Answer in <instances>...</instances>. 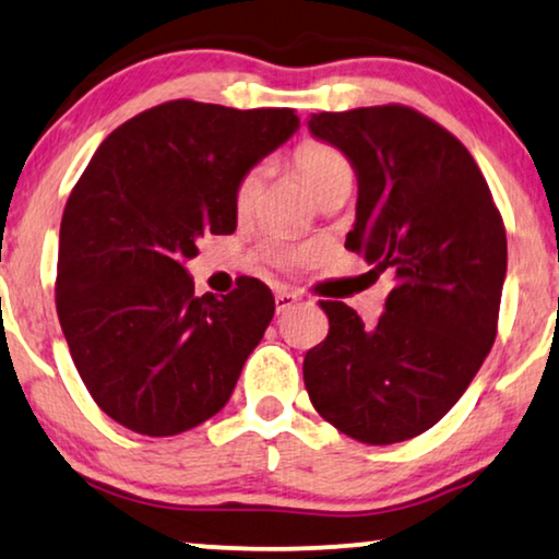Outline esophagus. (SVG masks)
I'll return each mask as SVG.
<instances>
[{
  "mask_svg": "<svg viewBox=\"0 0 559 559\" xmlns=\"http://www.w3.org/2000/svg\"><path fill=\"white\" fill-rule=\"evenodd\" d=\"M297 300H300V295L293 293V289H287V287H280L277 293H274V305H277V316H280V312H285V310L293 308Z\"/></svg>",
  "mask_w": 559,
  "mask_h": 559,
  "instance_id": "obj_1",
  "label": "esophagus"
}]
</instances>
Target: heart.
<instances>
[{"mask_svg":"<svg viewBox=\"0 0 559 559\" xmlns=\"http://www.w3.org/2000/svg\"><path fill=\"white\" fill-rule=\"evenodd\" d=\"M293 159L305 182H308L310 190L318 198L328 193V190L346 186V182L354 186V165H350V159L343 155L341 150L331 147V144L308 140L295 150ZM264 175H266V167L254 165L251 170L241 175L239 182H236L234 209L239 216H249V213L257 209L259 195H262V188H264ZM270 254L277 259V262H293V259L308 257L310 247H297V243L274 239L270 243Z\"/></svg>","mask_w":559,"mask_h":559,"instance_id":"heart-1","label":"heart"}]
</instances>
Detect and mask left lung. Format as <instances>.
Wrapping results in <instances>:
<instances>
[{
	"instance_id": "8db88e82",
	"label": "left lung",
	"mask_w": 559,
	"mask_h": 559,
	"mask_svg": "<svg viewBox=\"0 0 559 559\" xmlns=\"http://www.w3.org/2000/svg\"><path fill=\"white\" fill-rule=\"evenodd\" d=\"M310 134L358 180L346 249L396 285L373 325L323 300L328 338L305 354L312 407L343 435L392 445L461 400L496 338L507 231L471 152L409 106L312 114Z\"/></svg>"
}]
</instances>
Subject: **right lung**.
I'll return each mask as SVG.
<instances>
[{"label": "right lung", "instance_id": "obj_1", "mask_svg": "<svg viewBox=\"0 0 559 559\" xmlns=\"http://www.w3.org/2000/svg\"><path fill=\"white\" fill-rule=\"evenodd\" d=\"M293 109L178 98L106 136L60 221L56 305L88 394L127 430L167 438L224 409L274 316L259 280L195 295L203 234H234L241 175L285 144Z\"/></svg>", "mask_w": 559, "mask_h": 559}]
</instances>
